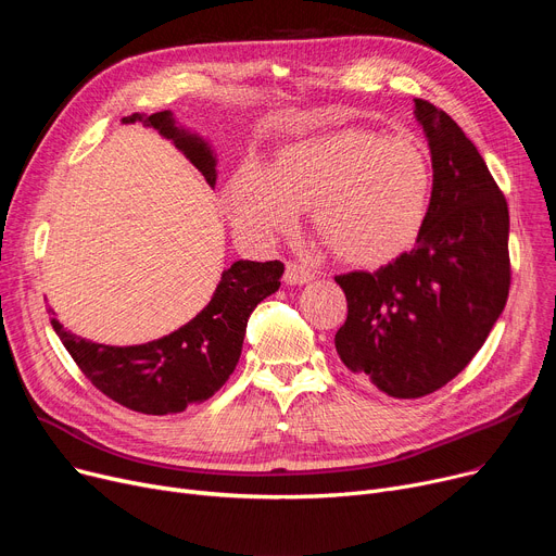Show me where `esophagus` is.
Instances as JSON below:
<instances>
[{
	"label": "esophagus",
	"instance_id": "34e87169",
	"mask_svg": "<svg viewBox=\"0 0 556 556\" xmlns=\"http://www.w3.org/2000/svg\"><path fill=\"white\" fill-rule=\"evenodd\" d=\"M313 277H315V273L308 266H304V263H300V261H288L286 263V275H283L286 283L302 286V283L313 281Z\"/></svg>",
	"mask_w": 556,
	"mask_h": 556
}]
</instances>
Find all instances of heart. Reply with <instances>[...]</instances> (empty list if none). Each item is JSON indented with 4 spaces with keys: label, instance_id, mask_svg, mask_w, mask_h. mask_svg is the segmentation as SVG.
<instances>
[{
    "label": "heart",
    "instance_id": "b5f03b06",
    "mask_svg": "<svg viewBox=\"0 0 556 556\" xmlns=\"http://www.w3.org/2000/svg\"><path fill=\"white\" fill-rule=\"evenodd\" d=\"M432 160L413 135L340 128L277 151L270 168L245 162L225 202L233 227L270 241L298 225L300 210L338 258L381 268L410 250L426 225Z\"/></svg>",
    "mask_w": 556,
    "mask_h": 556
}]
</instances>
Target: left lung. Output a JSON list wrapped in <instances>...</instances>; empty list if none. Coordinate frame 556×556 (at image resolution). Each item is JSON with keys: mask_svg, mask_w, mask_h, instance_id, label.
<instances>
[{"mask_svg": "<svg viewBox=\"0 0 556 556\" xmlns=\"http://www.w3.org/2000/svg\"><path fill=\"white\" fill-rule=\"evenodd\" d=\"M432 157V195L417 245L376 273L336 281L346 319L340 361L394 399L444 388L480 352L511 283L509 210L471 139L430 101L415 99Z\"/></svg>", "mask_w": 556, "mask_h": 556, "instance_id": "obj_1", "label": "left lung"}]
</instances>
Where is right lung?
<instances>
[{
    "instance_id": "right-lung-1",
    "label": "right lung",
    "mask_w": 556,
    "mask_h": 556,
    "mask_svg": "<svg viewBox=\"0 0 556 556\" xmlns=\"http://www.w3.org/2000/svg\"><path fill=\"white\" fill-rule=\"evenodd\" d=\"M160 130L191 160L210 187L216 185V157L210 143L175 126L168 110L130 114ZM281 261H237L223 270L212 302L191 323L160 340L135 346H110L83 340L51 319L53 331L78 369L99 392L141 415H175L214 396L241 358L250 313L281 286Z\"/></svg>"
}]
</instances>
